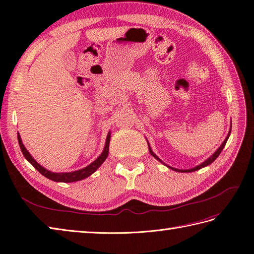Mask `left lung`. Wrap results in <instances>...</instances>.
Masks as SVG:
<instances>
[{"label": "left lung", "instance_id": "left-lung-1", "mask_svg": "<svg viewBox=\"0 0 254 254\" xmlns=\"http://www.w3.org/2000/svg\"><path fill=\"white\" fill-rule=\"evenodd\" d=\"M230 133H231V130H230V131H229V134H228V136L226 137V140L224 141V143H222L221 145H220V147L216 150V151H215L214 153H213V155L209 158V159H207V160H205L204 161V162L203 163H201L200 165H198V166H196V167H194V168H190V170H177V168H173V167H170V166H168V167H170V168H172V170H174V171H176V172H181V173H190V172H195V171H198V170H200V168H202V167H204V166H206V165H209V164H211L212 162H213V161H215V160H216V158L220 155V152H221V150L222 149H224V147H225V145H226V143H227V141H228V139H229V135H230ZM149 152L151 153V156H153V157H155L156 159H158L159 161H160V162H162V161H161L156 155H155V153H153L152 151H151V149H150V147H149ZM163 163V162H162Z\"/></svg>", "mask_w": 254, "mask_h": 254}]
</instances>
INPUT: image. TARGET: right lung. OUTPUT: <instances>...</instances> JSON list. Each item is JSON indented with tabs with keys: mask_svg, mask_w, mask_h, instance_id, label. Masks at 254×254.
I'll list each match as a JSON object with an SVG mask.
<instances>
[{
	"mask_svg": "<svg viewBox=\"0 0 254 254\" xmlns=\"http://www.w3.org/2000/svg\"><path fill=\"white\" fill-rule=\"evenodd\" d=\"M18 141H19L20 148L23 152V156L25 157V159L28 161V162L32 164L41 175L47 177V178H49L50 180L56 181V182H74V181H79V180L87 178V177L93 174L97 170V168L104 163V161L107 159V157H108V153H109L110 133H108V135H107L106 145H105V148H104V151L102 152V155L99 156L93 163H91L87 167H84V168H82V170L76 171V172H71V173H52L48 170H45L44 167H42L40 164H38L36 162V160H34V158L29 155V152L26 150L24 145L22 144L19 133H18Z\"/></svg>",
	"mask_w": 254,
	"mask_h": 254,
	"instance_id": "add662e5",
	"label": "right lung"
}]
</instances>
